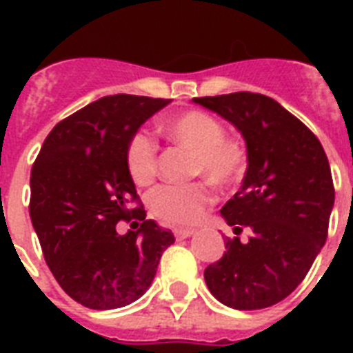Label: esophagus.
<instances>
[{
  "label": "esophagus",
  "instance_id": "1",
  "mask_svg": "<svg viewBox=\"0 0 353 353\" xmlns=\"http://www.w3.org/2000/svg\"><path fill=\"white\" fill-rule=\"evenodd\" d=\"M174 234H176L177 240H185V238H188V236H192L194 231L192 229H176Z\"/></svg>",
  "mask_w": 353,
  "mask_h": 353
}]
</instances>
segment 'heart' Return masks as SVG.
<instances>
[{"label":"heart","mask_w":353,"mask_h":353,"mask_svg":"<svg viewBox=\"0 0 353 353\" xmlns=\"http://www.w3.org/2000/svg\"><path fill=\"white\" fill-rule=\"evenodd\" d=\"M161 132L177 146L192 152V176L205 177L221 190L238 187L247 174L249 157L245 146L236 139L223 137L225 130L212 115L199 110L172 115L161 124ZM130 177L139 187L154 181L159 170L157 146L148 135L135 133L130 137L124 152ZM212 201V194L205 183L190 185H163L150 194V212L166 225H192L203 216Z\"/></svg>","instance_id":"obj_1"}]
</instances>
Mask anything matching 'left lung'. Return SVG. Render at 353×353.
Returning <instances> with one entry per match:
<instances>
[{
  "label": "left lung",
  "instance_id": "left-lung-1",
  "mask_svg": "<svg viewBox=\"0 0 353 353\" xmlns=\"http://www.w3.org/2000/svg\"><path fill=\"white\" fill-rule=\"evenodd\" d=\"M192 102L241 133L249 166L221 207L236 234L205 269L210 293L234 310H262L295 291L323 249L334 209V181L323 144L295 115L260 93L238 91Z\"/></svg>",
  "mask_w": 353,
  "mask_h": 353
}]
</instances>
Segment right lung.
I'll use <instances>...</instances> for the list:
<instances>
[{"label":"right lung","mask_w":353,"mask_h":353,"mask_svg":"<svg viewBox=\"0 0 353 353\" xmlns=\"http://www.w3.org/2000/svg\"><path fill=\"white\" fill-rule=\"evenodd\" d=\"M170 101L102 97L52 128L30 170L29 214L62 290L90 310H115L146 293L174 234L146 220L128 174L126 144ZM141 221L119 235L121 219ZM139 225V223H137Z\"/></svg>","instance_id":"add662e5"}]
</instances>
